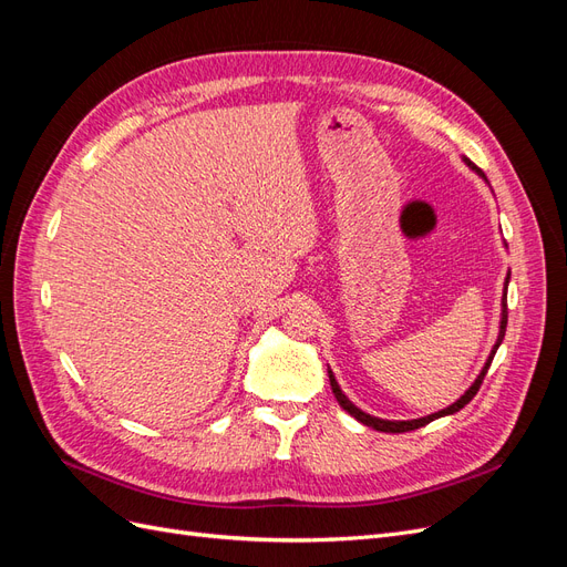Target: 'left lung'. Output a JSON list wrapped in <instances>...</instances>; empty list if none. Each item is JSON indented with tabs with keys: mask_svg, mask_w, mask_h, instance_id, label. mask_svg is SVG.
Listing matches in <instances>:
<instances>
[{
	"mask_svg": "<svg viewBox=\"0 0 567 567\" xmlns=\"http://www.w3.org/2000/svg\"><path fill=\"white\" fill-rule=\"evenodd\" d=\"M463 163H466L473 173L480 177V179H485V184H489L487 182V177H485V173L483 169H480L475 163H471L468 158H463ZM506 246V244H504ZM508 279H511V274H506V281H504V293H502V317H499V336H496V342L492 346V350H489V357H487V362H485V367L480 369V373H477V379L471 383V388L461 394V398L454 402V404H450L447 409H442V411H435V414H427V416H421V419H411V421H388V419H379V416H371V414H367V411H362L359 409L357 404H352L350 400H348V394L340 390V385H338V381H336V375H333V371H331V367L326 369L329 371V381H331V390H333V394H336V400H338V404L348 411L350 416H354L359 423H364V425H369V427H373V431H381V433H409V431H416V427H423L425 423H431V421H435V419H442V416H452V414H456L458 409H463L466 406L473 398H475V392L480 390V383H483V379H485V373H487V369H489V364H492V359H494V354H496V350H499V346H502V340H504V336H506V321H508V312H506V290H508Z\"/></svg>",
	"mask_w": 567,
	"mask_h": 567,
	"instance_id": "obj_1",
	"label": "left lung"
}]
</instances>
